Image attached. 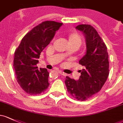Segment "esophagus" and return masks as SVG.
<instances>
[{
  "label": "esophagus",
  "mask_w": 123,
  "mask_h": 123,
  "mask_svg": "<svg viewBox=\"0 0 123 123\" xmlns=\"http://www.w3.org/2000/svg\"><path fill=\"white\" fill-rule=\"evenodd\" d=\"M58 72L59 74H61V75H63V76H66L67 75L65 73H64V72H62V71H58Z\"/></svg>",
  "instance_id": "34e87169"
}]
</instances>
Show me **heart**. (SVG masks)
Returning a JSON list of instances; mask_svg holds the SVG:
<instances>
[{
    "mask_svg": "<svg viewBox=\"0 0 123 123\" xmlns=\"http://www.w3.org/2000/svg\"><path fill=\"white\" fill-rule=\"evenodd\" d=\"M68 39L70 45L78 48L82 44V38L79 34L76 32H72L68 34Z\"/></svg>",
    "mask_w": 123,
    "mask_h": 123,
    "instance_id": "heart-1",
    "label": "heart"
}]
</instances>
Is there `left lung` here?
Returning a JSON list of instances; mask_svg holds the SVG:
<instances>
[{
    "label": "left lung",
    "mask_w": 123,
    "mask_h": 123,
    "mask_svg": "<svg viewBox=\"0 0 123 123\" xmlns=\"http://www.w3.org/2000/svg\"><path fill=\"white\" fill-rule=\"evenodd\" d=\"M85 35L86 54L79 61L84 67L80 70L79 80L66 76L67 90L78 100L84 101L98 93L102 88L109 74V62L107 47L93 27L80 24L76 27Z\"/></svg>",
    "instance_id": "left-lung-1"
}]
</instances>
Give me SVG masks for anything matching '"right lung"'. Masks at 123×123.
I'll return each instance as SVG.
<instances>
[{
    "instance_id": "add662e5",
    "label": "right lung",
    "mask_w": 123,
    "mask_h": 123,
    "mask_svg": "<svg viewBox=\"0 0 123 123\" xmlns=\"http://www.w3.org/2000/svg\"><path fill=\"white\" fill-rule=\"evenodd\" d=\"M62 25L54 21H43L24 36L15 50L13 67L16 79L27 93L40 94L48 88L49 72L45 68L38 69L36 65L41 52Z\"/></svg>"
}]
</instances>
